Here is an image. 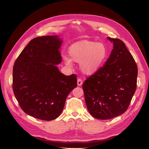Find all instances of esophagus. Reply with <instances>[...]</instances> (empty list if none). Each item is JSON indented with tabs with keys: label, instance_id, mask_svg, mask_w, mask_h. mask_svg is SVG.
<instances>
[{
	"label": "esophagus",
	"instance_id": "34e87169",
	"mask_svg": "<svg viewBox=\"0 0 149 149\" xmlns=\"http://www.w3.org/2000/svg\"><path fill=\"white\" fill-rule=\"evenodd\" d=\"M82 84H83L82 80L81 79H80V78H79V79H78V80H77V84H78V86H81Z\"/></svg>",
	"mask_w": 149,
	"mask_h": 149
}]
</instances>
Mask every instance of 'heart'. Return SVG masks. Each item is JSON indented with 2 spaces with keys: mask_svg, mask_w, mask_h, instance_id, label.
Instances as JSON below:
<instances>
[{
  "mask_svg": "<svg viewBox=\"0 0 149 149\" xmlns=\"http://www.w3.org/2000/svg\"><path fill=\"white\" fill-rule=\"evenodd\" d=\"M70 58L64 56L66 65H71L72 60L80 63V69L86 75L96 73L103 66L107 59L108 50L103 43L81 40L69 48Z\"/></svg>",
  "mask_w": 149,
  "mask_h": 149,
  "instance_id": "b5f03b06",
  "label": "heart"
}]
</instances>
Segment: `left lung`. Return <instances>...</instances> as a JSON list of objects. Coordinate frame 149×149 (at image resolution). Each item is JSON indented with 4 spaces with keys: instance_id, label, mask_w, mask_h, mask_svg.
Instances as JSON below:
<instances>
[{
    "instance_id": "left-lung-1",
    "label": "left lung",
    "mask_w": 149,
    "mask_h": 149,
    "mask_svg": "<svg viewBox=\"0 0 149 149\" xmlns=\"http://www.w3.org/2000/svg\"><path fill=\"white\" fill-rule=\"evenodd\" d=\"M107 38L113 43L110 57L82 86L89 113L99 120L111 119L126 112L137 83V65L124 43Z\"/></svg>"
}]
</instances>
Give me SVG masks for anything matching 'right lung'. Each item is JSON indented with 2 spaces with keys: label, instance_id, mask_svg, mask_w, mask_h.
I'll list each match as a JSON object with an SVG mask.
<instances>
[{
  "label": "right lung",
  "instance_id": "obj_1",
  "mask_svg": "<svg viewBox=\"0 0 149 149\" xmlns=\"http://www.w3.org/2000/svg\"><path fill=\"white\" fill-rule=\"evenodd\" d=\"M58 36L31 40L15 60L13 89L20 107L36 118L51 121L64 108L69 93L77 86V75H65L56 65L61 61Z\"/></svg>",
  "mask_w": 149,
  "mask_h": 149
}]
</instances>
